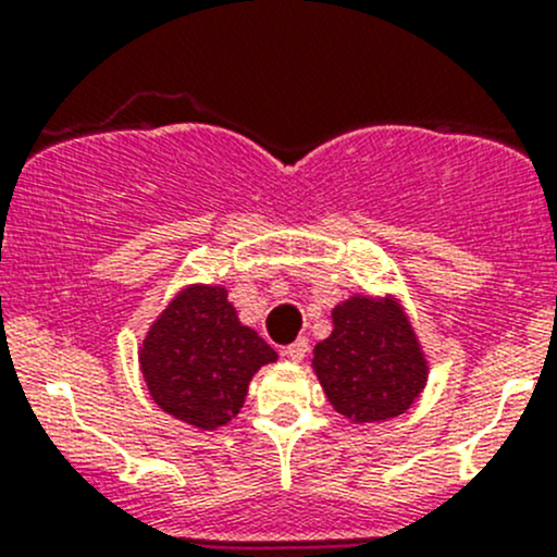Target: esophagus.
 <instances>
[{"instance_id": "1", "label": "esophagus", "mask_w": 557, "mask_h": 557, "mask_svg": "<svg viewBox=\"0 0 557 557\" xmlns=\"http://www.w3.org/2000/svg\"><path fill=\"white\" fill-rule=\"evenodd\" d=\"M307 350H310V342H307L305 336H301V339L290 342V345L285 347L283 356H285V358H290V361H301V358L307 356Z\"/></svg>"}]
</instances>
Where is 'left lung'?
I'll use <instances>...</instances> for the list:
<instances>
[{"instance_id":"1","label":"left lung","mask_w":557,"mask_h":557,"mask_svg":"<svg viewBox=\"0 0 557 557\" xmlns=\"http://www.w3.org/2000/svg\"><path fill=\"white\" fill-rule=\"evenodd\" d=\"M334 331L314 345L312 369L325 398L352 423L407 412L423 393L429 361L393 296H350L331 312Z\"/></svg>"}]
</instances>
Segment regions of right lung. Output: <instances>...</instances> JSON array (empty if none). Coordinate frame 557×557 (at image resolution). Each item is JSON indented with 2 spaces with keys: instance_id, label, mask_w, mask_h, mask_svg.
Listing matches in <instances>:
<instances>
[{
  "instance_id": "add662e5",
  "label": "right lung",
  "mask_w": 557,
  "mask_h": 557,
  "mask_svg": "<svg viewBox=\"0 0 557 557\" xmlns=\"http://www.w3.org/2000/svg\"><path fill=\"white\" fill-rule=\"evenodd\" d=\"M277 352L237 318L223 285H188L156 318L139 347L153 401L172 418L215 431L237 418L252 374Z\"/></svg>"
}]
</instances>
